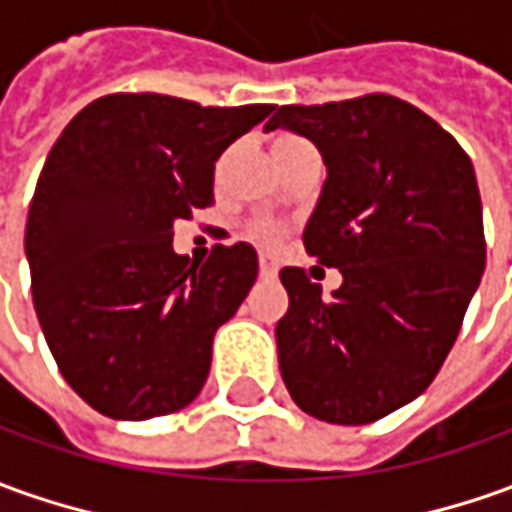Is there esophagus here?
<instances>
[{
  "mask_svg": "<svg viewBox=\"0 0 512 512\" xmlns=\"http://www.w3.org/2000/svg\"><path fill=\"white\" fill-rule=\"evenodd\" d=\"M260 277H266V280L277 277V260L271 255H260Z\"/></svg>",
  "mask_w": 512,
  "mask_h": 512,
  "instance_id": "1",
  "label": "esophagus"
}]
</instances>
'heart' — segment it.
<instances>
[{
    "instance_id": "heart-1",
    "label": "heart",
    "mask_w": 512,
    "mask_h": 512,
    "mask_svg": "<svg viewBox=\"0 0 512 512\" xmlns=\"http://www.w3.org/2000/svg\"><path fill=\"white\" fill-rule=\"evenodd\" d=\"M294 142H302V139L280 137V139H277V145H274V148H283V145H294ZM257 232H260V235H271V227H269V224H260V227H257Z\"/></svg>"
}]
</instances>
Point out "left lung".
Returning a JSON list of instances; mask_svg holds the SVG:
<instances>
[{"mask_svg":"<svg viewBox=\"0 0 512 512\" xmlns=\"http://www.w3.org/2000/svg\"><path fill=\"white\" fill-rule=\"evenodd\" d=\"M311 139L328 179L302 243L342 271L322 297L305 271H280L285 389L302 412L361 426L415 401L440 373L485 271L476 173L457 139L389 95L280 106L266 131Z\"/></svg>","mask_w":512,"mask_h":512,"instance_id":"left-lung-1","label":"left lung"}]
</instances>
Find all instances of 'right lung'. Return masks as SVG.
I'll return each mask as SVG.
<instances>
[{
    "instance_id": "1",
    "label": "right lung",
    "mask_w": 512,
    "mask_h": 512,
    "mask_svg": "<svg viewBox=\"0 0 512 512\" xmlns=\"http://www.w3.org/2000/svg\"><path fill=\"white\" fill-rule=\"evenodd\" d=\"M271 111L106 95L52 145L24 255L52 358L100 415H170L204 387L212 336L255 285L257 252L215 246L190 266L173 252V221L210 207L215 159Z\"/></svg>"
}]
</instances>
